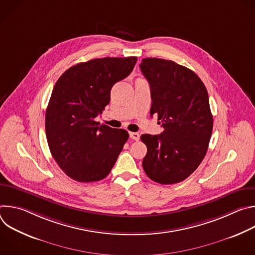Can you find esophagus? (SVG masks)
<instances>
[{"label":"esophagus","instance_id":"34e87169","mask_svg":"<svg viewBox=\"0 0 255 255\" xmlns=\"http://www.w3.org/2000/svg\"><path fill=\"white\" fill-rule=\"evenodd\" d=\"M129 135H130V138H131V139L136 140V141H138L139 138H140V135H139V133H137V132H130Z\"/></svg>","mask_w":255,"mask_h":255}]
</instances>
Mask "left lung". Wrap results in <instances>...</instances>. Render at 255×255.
I'll return each mask as SVG.
<instances>
[{
  "mask_svg": "<svg viewBox=\"0 0 255 255\" xmlns=\"http://www.w3.org/2000/svg\"><path fill=\"white\" fill-rule=\"evenodd\" d=\"M140 69L150 85V115L164 128L143 134L147 147L142 161L146 175L161 185L190 176L204 159L213 130L207 89L190 68L171 60L147 57Z\"/></svg>",
  "mask_w": 255,
  "mask_h": 255,
  "instance_id": "8db88e82",
  "label": "left lung"
}]
</instances>
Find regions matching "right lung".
Instances as JSON below:
<instances>
[{
    "instance_id": "add662e5",
    "label": "right lung",
    "mask_w": 255,
    "mask_h": 255,
    "mask_svg": "<svg viewBox=\"0 0 255 255\" xmlns=\"http://www.w3.org/2000/svg\"><path fill=\"white\" fill-rule=\"evenodd\" d=\"M137 57H105L81 62L57 80L45 113L50 152L70 178L91 183L114 166L129 134L95 118L110 102L112 87L128 77Z\"/></svg>"
}]
</instances>
